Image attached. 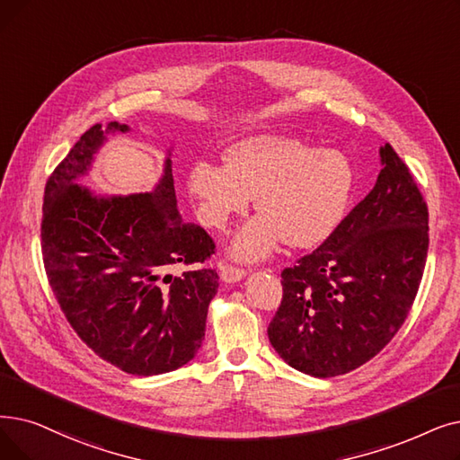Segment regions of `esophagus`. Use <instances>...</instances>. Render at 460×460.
<instances>
[{
	"mask_svg": "<svg viewBox=\"0 0 460 460\" xmlns=\"http://www.w3.org/2000/svg\"><path fill=\"white\" fill-rule=\"evenodd\" d=\"M244 276H246V272L243 269H234L231 265H222V267H219V278H222V282H226V284L241 282Z\"/></svg>",
	"mask_w": 460,
	"mask_h": 460,
	"instance_id": "34e87169",
	"label": "esophagus"
}]
</instances>
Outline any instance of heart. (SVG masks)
<instances>
[{
	"label": "heart",
	"instance_id": "obj_1",
	"mask_svg": "<svg viewBox=\"0 0 460 460\" xmlns=\"http://www.w3.org/2000/svg\"><path fill=\"white\" fill-rule=\"evenodd\" d=\"M226 162L193 164L188 191L199 219L214 229L244 214L255 197L261 214L229 246V253L246 263L269 257L282 238L295 248L322 243L342 219L353 190L355 174L344 152L315 148L295 137H246L229 146Z\"/></svg>",
	"mask_w": 460,
	"mask_h": 460
}]
</instances>
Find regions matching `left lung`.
Here are the masks:
<instances>
[{"instance_id":"left-lung-1","label":"left lung","mask_w":460,"mask_h":460,"mask_svg":"<svg viewBox=\"0 0 460 460\" xmlns=\"http://www.w3.org/2000/svg\"><path fill=\"white\" fill-rule=\"evenodd\" d=\"M372 191L327 241L282 272L269 325L276 353L314 377L351 372L382 351L413 305L429 250V210L391 145Z\"/></svg>"}]
</instances>
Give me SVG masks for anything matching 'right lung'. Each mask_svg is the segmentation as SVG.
<instances>
[{
  "label": "right lung",
  "mask_w": 460,
  "mask_h": 460,
  "mask_svg": "<svg viewBox=\"0 0 460 460\" xmlns=\"http://www.w3.org/2000/svg\"><path fill=\"white\" fill-rule=\"evenodd\" d=\"M129 131L95 124L56 167L41 246L52 291L81 341L119 370L155 376L184 367L201 348L219 278L212 269L169 272L214 252L207 231L178 212L172 146L150 191L105 195L78 184L107 137Z\"/></svg>",
  "instance_id": "right-lung-1"
}]
</instances>
